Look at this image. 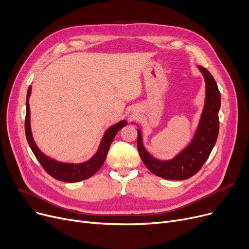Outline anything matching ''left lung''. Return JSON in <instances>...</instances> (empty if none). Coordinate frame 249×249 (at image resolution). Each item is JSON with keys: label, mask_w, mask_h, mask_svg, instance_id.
<instances>
[{"label": "left lung", "mask_w": 249, "mask_h": 249, "mask_svg": "<svg viewBox=\"0 0 249 249\" xmlns=\"http://www.w3.org/2000/svg\"><path fill=\"white\" fill-rule=\"evenodd\" d=\"M206 82V102L197 132L190 145L172 160L153 159L142 144L138 129L137 148L142 161L155 176L166 179H186L197 174L210 155L219 133V109L221 95L213 75L199 67Z\"/></svg>", "instance_id": "obj_1"}]
</instances>
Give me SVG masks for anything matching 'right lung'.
Returning a JSON list of instances; mask_svg holds the SVG:
<instances>
[{
  "label": "right lung",
  "mask_w": 249,
  "mask_h": 249,
  "mask_svg": "<svg viewBox=\"0 0 249 249\" xmlns=\"http://www.w3.org/2000/svg\"><path fill=\"white\" fill-rule=\"evenodd\" d=\"M31 94V87H29L27 91V99H26V117H25V134L27 141L29 143V146L32 149L34 155L38 161L40 162L44 171L50 175L52 178H54L61 181L67 182H75L83 179H87L94 176L101 166L103 165L105 160L107 158V154L110 148L111 143L119 130L127 125L126 121H120L116 125L110 127L107 132L105 133L101 144L97 153L91 158L89 160L80 163V164H73V163H63L56 161L54 160H51L44 155L40 150L38 149L37 145L32 137L31 128H30V107H29V97Z\"/></svg>",
  "instance_id": "1"
}]
</instances>
